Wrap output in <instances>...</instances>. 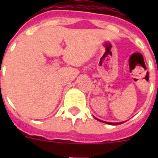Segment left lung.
Instances as JSON below:
<instances>
[{"label": "left lung", "instance_id": "obj_1", "mask_svg": "<svg viewBox=\"0 0 158 158\" xmlns=\"http://www.w3.org/2000/svg\"><path fill=\"white\" fill-rule=\"evenodd\" d=\"M95 118H96V119H97V120L100 121V122H102V123H107V124H111V125H118V124H122L123 123V122H122V123H109V122H104V121L100 120V119H99V118H96V117H95Z\"/></svg>", "mask_w": 158, "mask_h": 158}]
</instances>
